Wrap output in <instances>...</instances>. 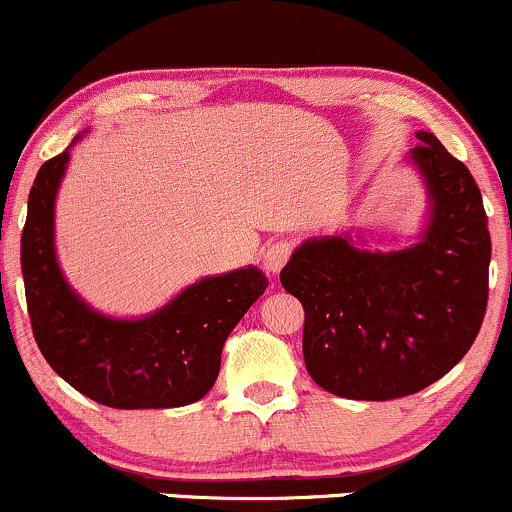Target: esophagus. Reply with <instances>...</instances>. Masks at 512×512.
<instances>
[{"instance_id":"1","label":"esophagus","mask_w":512,"mask_h":512,"mask_svg":"<svg viewBox=\"0 0 512 512\" xmlns=\"http://www.w3.org/2000/svg\"><path fill=\"white\" fill-rule=\"evenodd\" d=\"M292 249H295V244H292L290 239L273 241V244L266 249V254H263V261H266L268 271H271V273L283 271L287 258L292 256Z\"/></svg>"}]
</instances>
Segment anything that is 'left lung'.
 <instances>
[{
	"instance_id": "left-lung-1",
	"label": "left lung",
	"mask_w": 512,
	"mask_h": 512,
	"mask_svg": "<svg viewBox=\"0 0 512 512\" xmlns=\"http://www.w3.org/2000/svg\"><path fill=\"white\" fill-rule=\"evenodd\" d=\"M411 159L433 215L411 249L304 241L280 283L304 307V363L326 392L389 401L438 382L472 348L488 304L491 234L474 176L430 132Z\"/></svg>"
}]
</instances>
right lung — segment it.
I'll return each instance as SVG.
<instances>
[{
  "instance_id": "obj_1",
  "label": "right lung",
  "mask_w": 512,
  "mask_h": 512,
  "mask_svg": "<svg viewBox=\"0 0 512 512\" xmlns=\"http://www.w3.org/2000/svg\"><path fill=\"white\" fill-rule=\"evenodd\" d=\"M67 159L70 149L40 166L21 232V273L40 353L77 392L111 409H174L203 399L220 375L227 336L266 292V275L241 268L186 287L152 317H101L67 287L55 258V193Z\"/></svg>"
}]
</instances>
